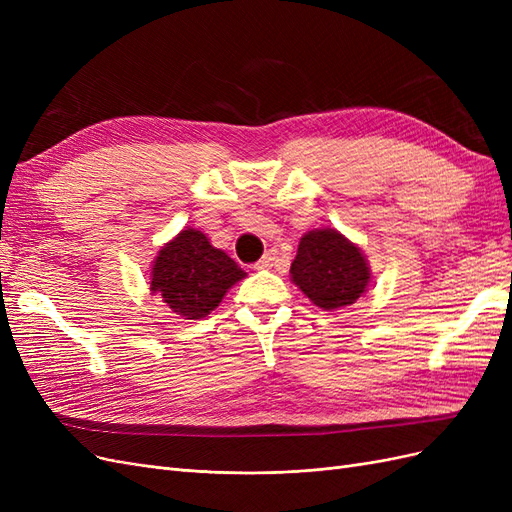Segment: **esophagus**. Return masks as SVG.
I'll use <instances>...</instances> for the list:
<instances>
[{
    "instance_id": "obj_1",
    "label": "esophagus",
    "mask_w": 512,
    "mask_h": 512,
    "mask_svg": "<svg viewBox=\"0 0 512 512\" xmlns=\"http://www.w3.org/2000/svg\"><path fill=\"white\" fill-rule=\"evenodd\" d=\"M275 262V254L273 252H267L265 256H262L258 262H256V269H271Z\"/></svg>"
}]
</instances>
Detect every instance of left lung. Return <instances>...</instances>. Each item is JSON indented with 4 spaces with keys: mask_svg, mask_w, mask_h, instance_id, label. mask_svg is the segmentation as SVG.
<instances>
[{
    "mask_svg": "<svg viewBox=\"0 0 512 512\" xmlns=\"http://www.w3.org/2000/svg\"><path fill=\"white\" fill-rule=\"evenodd\" d=\"M290 277L309 301L329 312L356 303L371 282L363 252L335 228L305 232Z\"/></svg>",
    "mask_w": 512,
    "mask_h": 512,
    "instance_id": "obj_1",
    "label": "left lung"
}]
</instances>
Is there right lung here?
I'll return each instance as SVG.
<instances>
[{
	"label": "right lung",
	"instance_id": "1",
	"mask_svg": "<svg viewBox=\"0 0 512 512\" xmlns=\"http://www.w3.org/2000/svg\"><path fill=\"white\" fill-rule=\"evenodd\" d=\"M245 271L226 252L213 247L196 228H185L158 252L151 267V292L185 320L211 314Z\"/></svg>",
	"mask_w": 512,
	"mask_h": 512
}]
</instances>
